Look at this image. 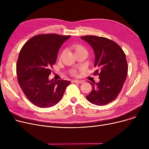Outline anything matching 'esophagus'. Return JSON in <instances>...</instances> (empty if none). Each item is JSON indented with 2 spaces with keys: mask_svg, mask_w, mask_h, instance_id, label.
<instances>
[{
  "mask_svg": "<svg viewBox=\"0 0 149 149\" xmlns=\"http://www.w3.org/2000/svg\"><path fill=\"white\" fill-rule=\"evenodd\" d=\"M73 82L77 83H80V84L83 83V81H82V80H75L73 81Z\"/></svg>",
  "mask_w": 149,
  "mask_h": 149,
  "instance_id": "1",
  "label": "esophagus"
}]
</instances>
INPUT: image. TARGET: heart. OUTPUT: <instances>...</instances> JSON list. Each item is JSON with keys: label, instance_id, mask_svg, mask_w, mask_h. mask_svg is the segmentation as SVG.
<instances>
[{"label": "heart", "instance_id": "heart-1", "mask_svg": "<svg viewBox=\"0 0 149 149\" xmlns=\"http://www.w3.org/2000/svg\"><path fill=\"white\" fill-rule=\"evenodd\" d=\"M71 48L74 51V52L76 54L78 53L83 52V51H86V49L84 48V47L80 45H74L71 46ZM63 53L61 54V56H62ZM72 75H76L77 72L75 71V70H72Z\"/></svg>", "mask_w": 149, "mask_h": 149}]
</instances>
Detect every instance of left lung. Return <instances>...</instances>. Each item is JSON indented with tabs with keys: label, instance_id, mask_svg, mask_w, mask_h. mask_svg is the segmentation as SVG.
<instances>
[{
	"label": "left lung",
	"instance_id": "obj_1",
	"mask_svg": "<svg viewBox=\"0 0 149 149\" xmlns=\"http://www.w3.org/2000/svg\"><path fill=\"white\" fill-rule=\"evenodd\" d=\"M90 45L95 54V74L100 81L91 83L92 90L87 100L97 106L112 102L121 92L127 75L126 55L116 43L104 37L93 36L81 37Z\"/></svg>",
	"mask_w": 149,
	"mask_h": 149
}]
</instances>
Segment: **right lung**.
Returning <instances> with one entry per match:
<instances>
[{
  "label": "right lung",
  "instance_id": "1",
  "mask_svg": "<svg viewBox=\"0 0 149 149\" xmlns=\"http://www.w3.org/2000/svg\"><path fill=\"white\" fill-rule=\"evenodd\" d=\"M70 36L40 34L23 46L17 62L18 82L27 98L35 106L50 107L61 100L69 81L49 80L61 46Z\"/></svg>",
  "mask_w": 149,
  "mask_h": 149
}]
</instances>
